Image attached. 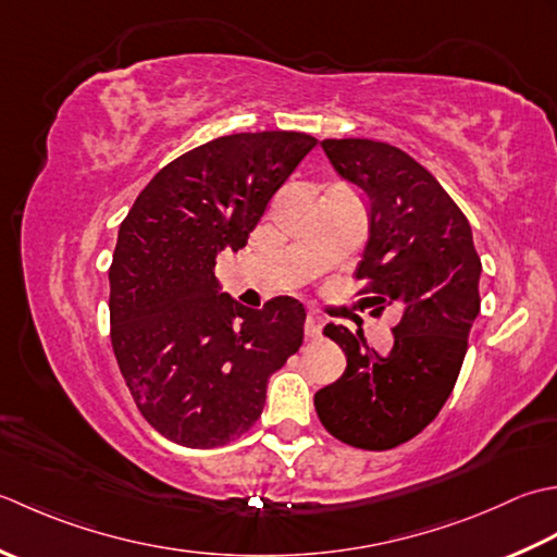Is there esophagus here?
Instances as JSON below:
<instances>
[{"instance_id": "esophagus-1", "label": "esophagus", "mask_w": 557, "mask_h": 557, "mask_svg": "<svg viewBox=\"0 0 557 557\" xmlns=\"http://www.w3.org/2000/svg\"><path fill=\"white\" fill-rule=\"evenodd\" d=\"M322 326H324V322H322L320 314H308V320H305V336L320 338Z\"/></svg>"}]
</instances>
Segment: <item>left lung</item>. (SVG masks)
<instances>
[{"instance_id":"left-lung-1","label":"left lung","mask_w":557,"mask_h":557,"mask_svg":"<svg viewBox=\"0 0 557 557\" xmlns=\"http://www.w3.org/2000/svg\"><path fill=\"white\" fill-rule=\"evenodd\" d=\"M322 149L370 199V240L356 269L360 293L374 300L370 314L394 305L401 320L384 356L346 326H324L348 366L314 394V408L344 445L394 449L435 421L457 384L481 310V257L467 215L406 151L372 139H324Z\"/></svg>"}]
</instances>
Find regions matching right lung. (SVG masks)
Instances as JSON below:
<instances>
[{
    "label": "right lung",
    "mask_w": 557,
    "mask_h": 557,
    "mask_svg": "<svg viewBox=\"0 0 557 557\" xmlns=\"http://www.w3.org/2000/svg\"><path fill=\"white\" fill-rule=\"evenodd\" d=\"M317 146L302 132L219 136L158 170L110 264V342L141 416L163 437L211 449L262 416L267 382L302 346L305 308L262 310L219 293L223 249L247 245L267 203Z\"/></svg>",
    "instance_id": "obj_1"
}]
</instances>
